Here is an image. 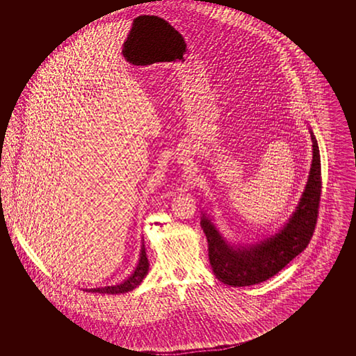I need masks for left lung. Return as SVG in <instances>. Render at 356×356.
<instances>
[{"mask_svg": "<svg viewBox=\"0 0 356 356\" xmlns=\"http://www.w3.org/2000/svg\"><path fill=\"white\" fill-rule=\"evenodd\" d=\"M312 140V164L305 189L295 211L284 226L250 244H232L220 234L207 213L202 211L201 227L209 244V259L218 280L232 287L257 284L278 274L307 248L313 235L321 195V159L318 143Z\"/></svg>", "mask_w": 356, "mask_h": 356, "instance_id": "left-lung-1", "label": "left lung"}]
</instances>
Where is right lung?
<instances>
[{
    "instance_id": "right-lung-1",
    "label": "right lung",
    "mask_w": 356,
    "mask_h": 356,
    "mask_svg": "<svg viewBox=\"0 0 356 356\" xmlns=\"http://www.w3.org/2000/svg\"><path fill=\"white\" fill-rule=\"evenodd\" d=\"M143 241V237H142ZM149 259L146 257V249L145 244L142 243L140 245V259L138 264L136 266L134 271L130 274L127 280L122 283L115 284V286H106V287H97V289H85L86 292H99V293H111V295H118V293H125V292L131 291L136 287H138L142 280H145V277L149 273Z\"/></svg>"
}]
</instances>
